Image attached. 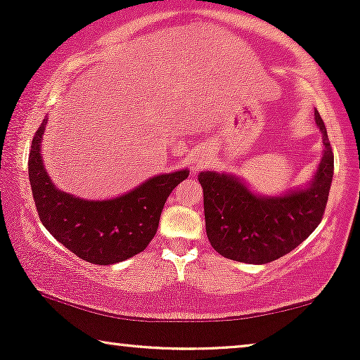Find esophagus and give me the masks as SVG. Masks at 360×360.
<instances>
[{
	"label": "esophagus",
	"instance_id": "1",
	"mask_svg": "<svg viewBox=\"0 0 360 360\" xmlns=\"http://www.w3.org/2000/svg\"><path fill=\"white\" fill-rule=\"evenodd\" d=\"M205 162H206V159L201 154H195V155H191V159H190V167H191V172H196L200 169V167H203L205 165Z\"/></svg>",
	"mask_w": 360,
	"mask_h": 360
}]
</instances>
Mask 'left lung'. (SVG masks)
<instances>
[{"mask_svg":"<svg viewBox=\"0 0 360 360\" xmlns=\"http://www.w3.org/2000/svg\"><path fill=\"white\" fill-rule=\"evenodd\" d=\"M323 136L318 169L307 186L282 195H259L228 172H201L206 236L216 252L245 264H269L303 243L321 223L334 174L326 126L314 111Z\"/></svg>","mask_w":360,"mask_h":360,"instance_id":"left-lung-1","label":"left lung"}]
</instances>
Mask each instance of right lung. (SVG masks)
<instances>
[{
	"instance_id": "1",
	"label": "right lung",
	"mask_w": 360,
	"mask_h": 360,
	"mask_svg": "<svg viewBox=\"0 0 360 360\" xmlns=\"http://www.w3.org/2000/svg\"><path fill=\"white\" fill-rule=\"evenodd\" d=\"M42 121L29 152V181L44 228L78 257L111 265L144 250L159 228L160 213L172 190L190 170L155 175L127 193L110 200H85L58 190L42 159Z\"/></svg>"
}]
</instances>
